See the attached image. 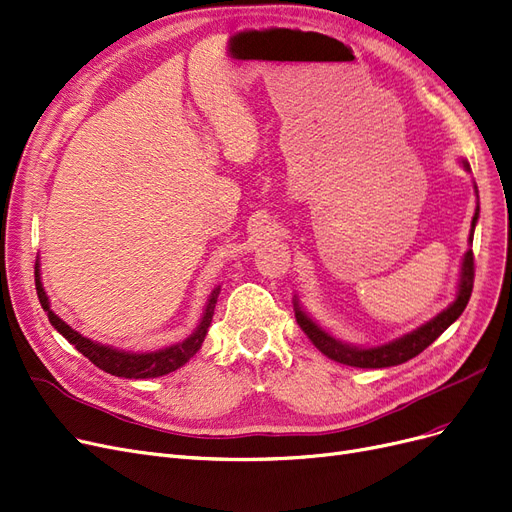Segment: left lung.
<instances>
[{"instance_id":"left-lung-1","label":"left lung","mask_w":512,"mask_h":512,"mask_svg":"<svg viewBox=\"0 0 512 512\" xmlns=\"http://www.w3.org/2000/svg\"><path fill=\"white\" fill-rule=\"evenodd\" d=\"M462 164H464L466 170H470L468 162H462ZM475 189H477V185H475ZM477 219H479V206L475 211V217H472L470 238H468L470 244H472V236H475ZM472 282H475V255H472V249H468L464 259H462V272H460V285H458L456 301H453V304L447 310H443L441 314H437L432 320H428L426 325L418 327L415 331H411V333H407L399 339H394V342H390V344L375 346V348H356V346H348V344L337 342L335 337H331L329 333L320 329L314 323V320L299 308L297 301H293L295 318H297V325L301 327V331L308 335L310 342L335 363H342V365H348V367H361V369L394 367V365L407 363L409 358L424 352L451 323H456L460 314L464 312L468 299H470Z\"/></svg>"}]
</instances>
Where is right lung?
Here are the masks:
<instances>
[{
	"label": "right lung",
	"instance_id": "obj_1",
	"mask_svg": "<svg viewBox=\"0 0 512 512\" xmlns=\"http://www.w3.org/2000/svg\"><path fill=\"white\" fill-rule=\"evenodd\" d=\"M35 289H37V297H40L42 308L48 312V320L50 325L59 331L69 344L75 346V350L82 352L92 365H97L99 369H103L105 373H111L116 377H126V380H147V377H160L166 375L170 371H175L179 367H183L189 358H192L206 337L208 327H211V320L215 314V304L219 297V287L211 293V299H208L206 310L202 314L200 325L196 327V331L189 335L183 342L168 346L156 352H124V350H116L111 346H103L92 342V339L80 335L75 329H71L65 320H61L50 310V301L46 297V291L42 287L40 280V263H35Z\"/></svg>",
	"mask_w": 512,
	"mask_h": 512
}]
</instances>
